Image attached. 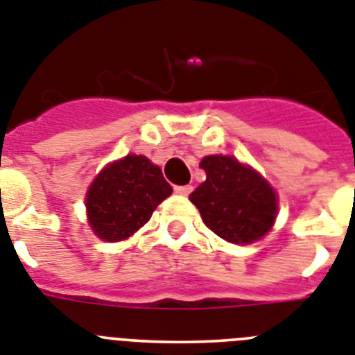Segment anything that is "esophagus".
Returning <instances> with one entry per match:
<instances>
[{
  "label": "esophagus",
  "mask_w": 355,
  "mask_h": 355,
  "mask_svg": "<svg viewBox=\"0 0 355 355\" xmlns=\"http://www.w3.org/2000/svg\"><path fill=\"white\" fill-rule=\"evenodd\" d=\"M174 192L180 196H189L192 192V187L190 184H178V187H174Z\"/></svg>",
  "instance_id": "1"
}]
</instances>
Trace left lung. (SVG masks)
Returning <instances> with one entry per match:
<instances>
[{
	"label": "left lung",
	"mask_w": 355,
	"mask_h": 355,
	"mask_svg": "<svg viewBox=\"0 0 355 355\" xmlns=\"http://www.w3.org/2000/svg\"><path fill=\"white\" fill-rule=\"evenodd\" d=\"M199 166L207 181L190 194V201L214 234L225 241L247 245L270 230L277 199L261 175L230 156H207Z\"/></svg>",
	"instance_id": "1"
}]
</instances>
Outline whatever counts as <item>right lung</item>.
<instances>
[{
	"label": "right lung",
	"mask_w": 355,
	"mask_h": 355,
	"mask_svg": "<svg viewBox=\"0 0 355 355\" xmlns=\"http://www.w3.org/2000/svg\"><path fill=\"white\" fill-rule=\"evenodd\" d=\"M172 194L161 168L145 156H127L108 165L87 194L89 221L96 236L121 241L150 219L157 205Z\"/></svg>",
	"instance_id": "add662e5"
}]
</instances>
